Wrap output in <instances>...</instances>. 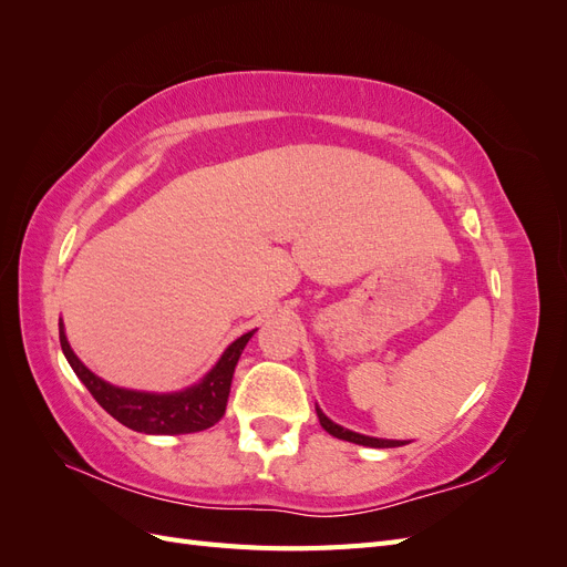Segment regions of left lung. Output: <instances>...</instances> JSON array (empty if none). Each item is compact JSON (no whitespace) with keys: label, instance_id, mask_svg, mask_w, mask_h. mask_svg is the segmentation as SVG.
Listing matches in <instances>:
<instances>
[{"label":"left lung","instance_id":"1","mask_svg":"<svg viewBox=\"0 0 567 567\" xmlns=\"http://www.w3.org/2000/svg\"><path fill=\"white\" fill-rule=\"evenodd\" d=\"M317 416H319V423L326 433H331L333 437L338 440H348V442H354V444H364V447H375V450H388V447H402V440H381V437H369V435H359V433H352L348 431V427H342L338 423H333L329 416L323 414V411L317 406Z\"/></svg>","mask_w":567,"mask_h":567}]
</instances>
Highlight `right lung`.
Returning a JSON list of instances; mask_svg holds the SVG:
<instances>
[{
    "label": "right lung",
    "mask_w": 567,
    "mask_h": 567,
    "mask_svg": "<svg viewBox=\"0 0 567 567\" xmlns=\"http://www.w3.org/2000/svg\"><path fill=\"white\" fill-rule=\"evenodd\" d=\"M252 333L255 331H248L241 338H236L225 350V354L219 357V362L196 385L184 388L179 392H142L111 385L104 379H99L96 373H92L71 350V342H68L63 331V321H59L61 350L84 388L92 392V398L115 421L146 435L198 433L225 416L234 369Z\"/></svg>",
    "instance_id": "obj_1"
}]
</instances>
